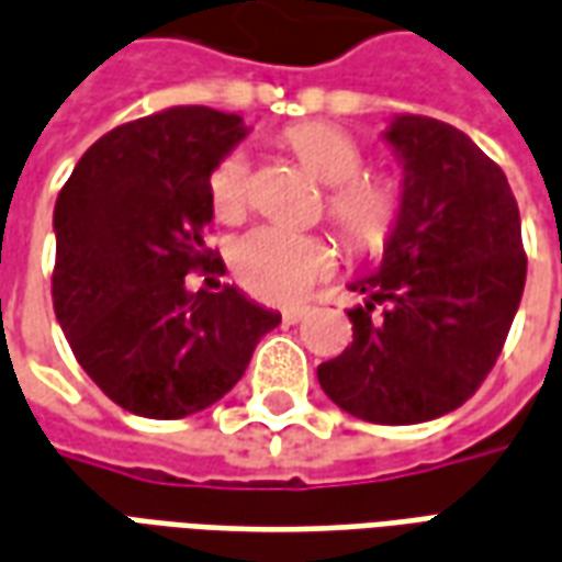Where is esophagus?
Segmentation results:
<instances>
[{
    "label": "esophagus",
    "instance_id": "esophagus-1",
    "mask_svg": "<svg viewBox=\"0 0 562 562\" xmlns=\"http://www.w3.org/2000/svg\"><path fill=\"white\" fill-rule=\"evenodd\" d=\"M281 317H284V324H300V321L308 317V308H288Z\"/></svg>",
    "mask_w": 562,
    "mask_h": 562
}]
</instances>
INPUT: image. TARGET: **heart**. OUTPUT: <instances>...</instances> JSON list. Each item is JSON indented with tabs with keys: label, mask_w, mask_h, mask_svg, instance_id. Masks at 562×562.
Returning a JSON list of instances; mask_svg holds the SVG:
<instances>
[{
	"label": "heart",
	"mask_w": 562,
	"mask_h": 562,
	"mask_svg": "<svg viewBox=\"0 0 562 562\" xmlns=\"http://www.w3.org/2000/svg\"><path fill=\"white\" fill-rule=\"evenodd\" d=\"M284 145L308 172L329 187L326 214L341 236L360 250H378L393 233L402 211V190L387 175H363L366 154L357 138L333 123H300L284 133ZM211 205L217 221L236 224L250 199L248 157L226 154L209 175ZM233 269L241 288L266 302H293L312 284L333 274L336 250L317 236L290 233L281 226H257L238 238Z\"/></svg>",
	"instance_id": "heart-1"
}]
</instances>
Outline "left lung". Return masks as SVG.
Listing matches in <instances>:
<instances>
[{
    "instance_id": "obj_1",
    "label": "left lung",
    "mask_w": 562,
    "mask_h": 562,
    "mask_svg": "<svg viewBox=\"0 0 562 562\" xmlns=\"http://www.w3.org/2000/svg\"><path fill=\"white\" fill-rule=\"evenodd\" d=\"M402 211L372 274L351 290L353 341L317 366L341 412L424 424L460 408L503 351L527 281L520 214L503 169L451 123L400 114Z\"/></svg>"
}]
</instances>
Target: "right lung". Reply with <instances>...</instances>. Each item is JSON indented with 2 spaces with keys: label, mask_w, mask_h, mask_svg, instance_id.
<instances>
[{
  "label": "right lung",
  "mask_w": 562,
  "mask_h": 562,
  "mask_svg": "<svg viewBox=\"0 0 562 562\" xmlns=\"http://www.w3.org/2000/svg\"><path fill=\"white\" fill-rule=\"evenodd\" d=\"M245 135L238 114L175 105L102 135L59 190L54 312L83 372L138 417L214 405L281 324L238 288L184 284L214 260L211 169Z\"/></svg>",
  "instance_id": "1"
}]
</instances>
